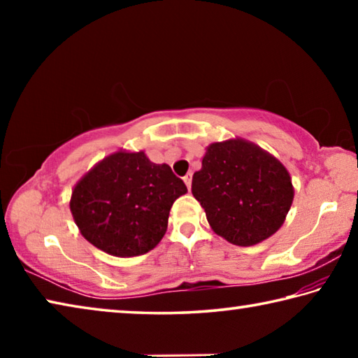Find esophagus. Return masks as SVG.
<instances>
[{"instance_id":"obj_1","label":"esophagus","mask_w":358,"mask_h":358,"mask_svg":"<svg viewBox=\"0 0 358 358\" xmlns=\"http://www.w3.org/2000/svg\"><path fill=\"white\" fill-rule=\"evenodd\" d=\"M185 185L187 186V189H191V181H192V173H187L186 177H183Z\"/></svg>"}]
</instances>
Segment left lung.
Returning <instances> with one entry per match:
<instances>
[{
  "mask_svg": "<svg viewBox=\"0 0 358 358\" xmlns=\"http://www.w3.org/2000/svg\"><path fill=\"white\" fill-rule=\"evenodd\" d=\"M192 194L211 229L238 246L257 245L282 226L294 187L280 161L241 138L211 143Z\"/></svg>",
  "mask_w": 358,
  "mask_h": 358,
  "instance_id": "obj_1",
  "label": "left lung"
}]
</instances>
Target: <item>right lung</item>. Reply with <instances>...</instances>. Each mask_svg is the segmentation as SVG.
<instances>
[{
    "instance_id": "right-lung-1",
    "label": "right lung",
    "mask_w": 358,
    "mask_h": 358,
    "mask_svg": "<svg viewBox=\"0 0 358 358\" xmlns=\"http://www.w3.org/2000/svg\"><path fill=\"white\" fill-rule=\"evenodd\" d=\"M186 185L143 151L110 155L76 185L71 211L90 243L117 257L153 250L167 230L169 211Z\"/></svg>"
}]
</instances>
